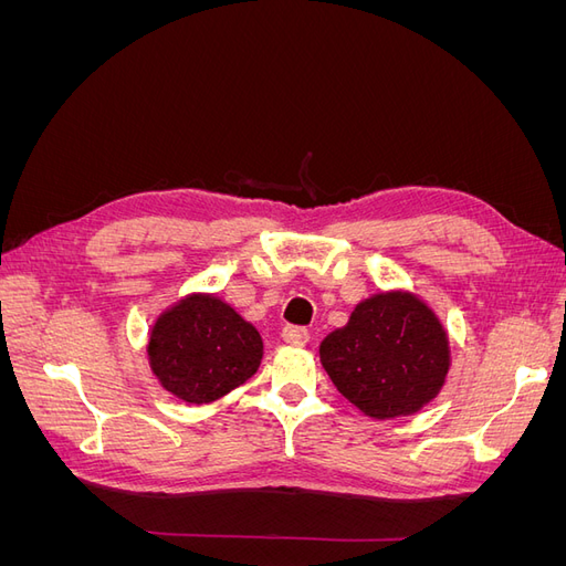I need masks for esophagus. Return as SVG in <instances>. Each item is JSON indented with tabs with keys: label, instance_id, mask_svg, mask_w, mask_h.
<instances>
[{
	"label": "esophagus",
	"instance_id": "obj_1",
	"mask_svg": "<svg viewBox=\"0 0 566 566\" xmlns=\"http://www.w3.org/2000/svg\"><path fill=\"white\" fill-rule=\"evenodd\" d=\"M283 339L287 345H306L310 342V331L302 328V325H285Z\"/></svg>",
	"mask_w": 566,
	"mask_h": 566
}]
</instances>
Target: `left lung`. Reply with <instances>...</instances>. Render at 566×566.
I'll use <instances>...</instances> for the list:
<instances>
[{
	"label": "left lung",
	"mask_w": 566,
	"mask_h": 566,
	"mask_svg": "<svg viewBox=\"0 0 566 566\" xmlns=\"http://www.w3.org/2000/svg\"><path fill=\"white\" fill-rule=\"evenodd\" d=\"M321 364L366 416H410L447 380L449 337L418 297L382 293L358 304L345 328L321 342Z\"/></svg>",
	"instance_id": "left-lung-1"
}]
</instances>
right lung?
<instances>
[{
  "mask_svg": "<svg viewBox=\"0 0 566 566\" xmlns=\"http://www.w3.org/2000/svg\"><path fill=\"white\" fill-rule=\"evenodd\" d=\"M262 337L252 323L212 295L186 297L153 325L150 368L188 403H210L260 368Z\"/></svg>",
  "mask_w": 566,
  "mask_h": 566,
  "instance_id": "add662e5",
  "label": "right lung"
}]
</instances>
